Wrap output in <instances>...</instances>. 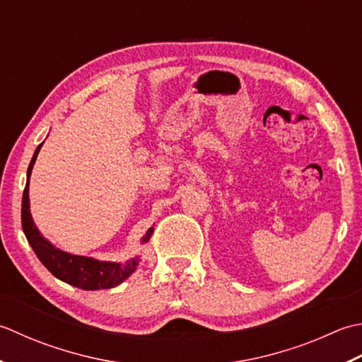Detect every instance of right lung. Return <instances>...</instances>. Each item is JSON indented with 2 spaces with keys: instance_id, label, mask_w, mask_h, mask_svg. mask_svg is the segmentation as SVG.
<instances>
[{
  "instance_id": "obj_1",
  "label": "right lung",
  "mask_w": 362,
  "mask_h": 362,
  "mask_svg": "<svg viewBox=\"0 0 362 362\" xmlns=\"http://www.w3.org/2000/svg\"><path fill=\"white\" fill-rule=\"evenodd\" d=\"M42 144L37 146L34 156L29 162L28 167V181L23 190V202H21V226L23 233L33 247L34 253L39 257L40 262L61 281L76 286L84 291H98V289H110V287L119 286L123 283L132 272L136 270L139 259H131L124 264L117 262H103L92 259V257L76 256L61 252V250L51 245L48 240L42 238V234L37 230L31 212H29V176H31L33 165L35 162L37 154H39ZM153 234V228H150L144 235V242H148Z\"/></svg>"
}]
</instances>
